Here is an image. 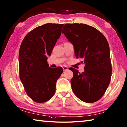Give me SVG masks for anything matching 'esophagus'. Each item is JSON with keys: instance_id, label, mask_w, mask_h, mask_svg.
<instances>
[{"instance_id": "esophagus-1", "label": "esophagus", "mask_w": 127, "mask_h": 127, "mask_svg": "<svg viewBox=\"0 0 127 127\" xmlns=\"http://www.w3.org/2000/svg\"><path fill=\"white\" fill-rule=\"evenodd\" d=\"M63 69L64 71H66V70H68V66H64L63 67Z\"/></svg>"}]
</instances>
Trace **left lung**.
<instances>
[{
  "label": "left lung",
  "instance_id": "obj_1",
  "mask_svg": "<svg viewBox=\"0 0 127 127\" xmlns=\"http://www.w3.org/2000/svg\"><path fill=\"white\" fill-rule=\"evenodd\" d=\"M62 33L73 45L75 56L85 64V71L70 68L74 76L72 91L82 101L99 100L109 85L112 74L109 45L104 35L95 28L82 23L65 24Z\"/></svg>",
  "mask_w": 127,
  "mask_h": 127
}]
</instances>
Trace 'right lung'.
<instances>
[{
	"label": "right lung",
	"instance_id": "obj_1",
	"mask_svg": "<svg viewBox=\"0 0 127 127\" xmlns=\"http://www.w3.org/2000/svg\"><path fill=\"white\" fill-rule=\"evenodd\" d=\"M63 25L47 23L37 27L21 43L20 78L27 95L38 103L47 101L54 95L56 82L63 73L62 67L50 68L47 61L61 36Z\"/></svg>",
	"mask_w": 127,
	"mask_h": 127
}]
</instances>
